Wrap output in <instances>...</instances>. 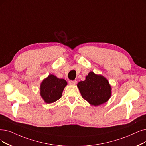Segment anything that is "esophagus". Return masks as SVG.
I'll return each mask as SVG.
<instances>
[{
    "instance_id": "obj_1",
    "label": "esophagus",
    "mask_w": 146,
    "mask_h": 146,
    "mask_svg": "<svg viewBox=\"0 0 146 146\" xmlns=\"http://www.w3.org/2000/svg\"><path fill=\"white\" fill-rule=\"evenodd\" d=\"M69 84H70V85H75L77 84V81H71V80H70V81H69Z\"/></svg>"
}]
</instances>
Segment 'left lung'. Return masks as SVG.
I'll use <instances>...</instances> for the list:
<instances>
[{
    "mask_svg": "<svg viewBox=\"0 0 146 146\" xmlns=\"http://www.w3.org/2000/svg\"><path fill=\"white\" fill-rule=\"evenodd\" d=\"M81 95L92 106H98L107 102L111 96V87L102 75L90 72L84 81L77 84Z\"/></svg>",
    "mask_w": 146,
    "mask_h": 146,
    "instance_id": "left-lung-1",
    "label": "left lung"
}]
</instances>
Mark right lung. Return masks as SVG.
I'll list each match as a JSON object with an SVG mask.
<instances>
[{
  "label": "right lung",
  "instance_id": "right-lung-1",
  "mask_svg": "<svg viewBox=\"0 0 146 146\" xmlns=\"http://www.w3.org/2000/svg\"><path fill=\"white\" fill-rule=\"evenodd\" d=\"M67 84L65 80L50 74L40 83V95L45 103H53L62 97V92Z\"/></svg>",
  "mask_w": 146,
  "mask_h": 146
}]
</instances>
